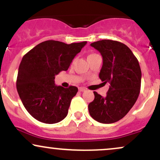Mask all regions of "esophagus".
I'll list each match as a JSON object with an SVG mask.
<instances>
[{"label":"esophagus","mask_w":160,"mask_h":160,"mask_svg":"<svg viewBox=\"0 0 160 160\" xmlns=\"http://www.w3.org/2000/svg\"><path fill=\"white\" fill-rule=\"evenodd\" d=\"M79 91H80V92H84V91H86V89H85V88L80 87V88H79Z\"/></svg>","instance_id":"34e87169"}]
</instances>
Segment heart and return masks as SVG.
Masks as SVG:
<instances>
[{"mask_svg": "<svg viewBox=\"0 0 160 160\" xmlns=\"http://www.w3.org/2000/svg\"><path fill=\"white\" fill-rule=\"evenodd\" d=\"M92 55H95V54H91V55H89V56H92Z\"/></svg>", "mask_w": 160, "mask_h": 160, "instance_id": "b5f03b06", "label": "heart"}]
</instances>
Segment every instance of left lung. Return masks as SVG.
<instances>
[{
	"instance_id": "left-lung-1",
	"label": "left lung",
	"mask_w": 160,
	"mask_h": 160,
	"mask_svg": "<svg viewBox=\"0 0 160 160\" xmlns=\"http://www.w3.org/2000/svg\"><path fill=\"white\" fill-rule=\"evenodd\" d=\"M90 46L102 55L99 78L109 82L110 87L105 97L94 92V100L88 106L89 114L99 122L113 123L123 118L137 101L141 89L140 65L131 49L120 42L102 40Z\"/></svg>"
}]
</instances>
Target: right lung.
Instances as JSON below:
<instances>
[{
    "label": "right lung",
    "instance_id": "obj_1",
    "mask_svg": "<svg viewBox=\"0 0 160 160\" xmlns=\"http://www.w3.org/2000/svg\"><path fill=\"white\" fill-rule=\"evenodd\" d=\"M87 42L71 44L47 40L23 56L19 67L16 89L24 107L40 122L53 124L68 115L76 86L64 88L55 84V76L67 71Z\"/></svg>",
    "mask_w": 160,
    "mask_h": 160
}]
</instances>
